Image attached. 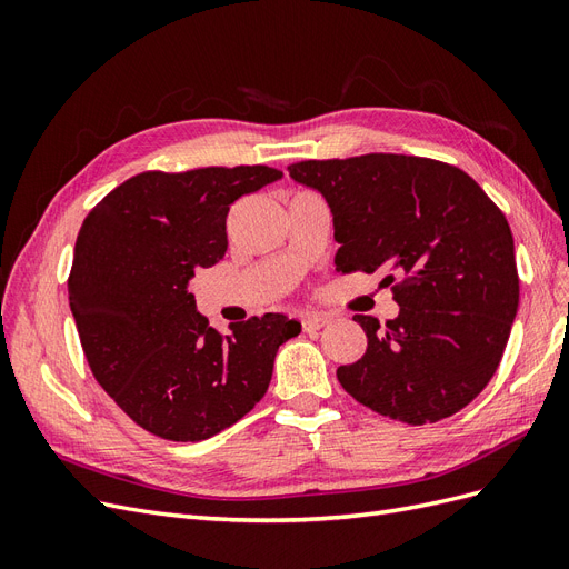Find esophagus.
<instances>
[{"label":"esophagus","mask_w":569,"mask_h":569,"mask_svg":"<svg viewBox=\"0 0 569 569\" xmlns=\"http://www.w3.org/2000/svg\"><path fill=\"white\" fill-rule=\"evenodd\" d=\"M327 322H330V318L318 316V313H308V316L301 318V325H303L306 332H316V330H320V327H325Z\"/></svg>","instance_id":"34e87169"}]
</instances>
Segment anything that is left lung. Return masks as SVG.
<instances>
[{
    "label": "left lung",
    "instance_id": "1",
    "mask_svg": "<svg viewBox=\"0 0 569 569\" xmlns=\"http://www.w3.org/2000/svg\"><path fill=\"white\" fill-rule=\"evenodd\" d=\"M289 176L332 211L339 272L393 269L399 316H353L363 358L337 380L358 403L408 425L437 422L489 385L520 303L512 232L460 168L403 153L301 161Z\"/></svg>",
    "mask_w": 569,
    "mask_h": 569
}]
</instances>
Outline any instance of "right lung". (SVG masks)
Returning a JSON list of instances; mask_svg holds the SVG:
<instances>
[{
  "label": "right lung",
  "mask_w": 569,
  "mask_h": 569,
  "mask_svg": "<svg viewBox=\"0 0 569 569\" xmlns=\"http://www.w3.org/2000/svg\"><path fill=\"white\" fill-rule=\"evenodd\" d=\"M280 178L268 166L147 170L84 218L68 278L82 351L147 432L203 441L242 420L268 391L274 353L301 332V322L266 313L220 335L187 289L226 256L230 206Z\"/></svg>",
  "instance_id": "right-lung-1"
}]
</instances>
